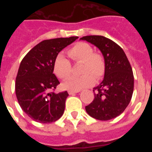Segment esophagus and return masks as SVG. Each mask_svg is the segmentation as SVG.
Here are the masks:
<instances>
[{
	"label": "esophagus",
	"instance_id": "1",
	"mask_svg": "<svg viewBox=\"0 0 152 152\" xmlns=\"http://www.w3.org/2000/svg\"><path fill=\"white\" fill-rule=\"evenodd\" d=\"M80 92V91H68V94H77V93Z\"/></svg>",
	"mask_w": 152,
	"mask_h": 152
}]
</instances>
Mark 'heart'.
<instances>
[{
    "mask_svg": "<svg viewBox=\"0 0 152 152\" xmlns=\"http://www.w3.org/2000/svg\"><path fill=\"white\" fill-rule=\"evenodd\" d=\"M69 55L75 61L83 62L80 76H72L64 83V88L79 91L93 85L95 78L100 79L105 73L104 58L99 53L94 52L91 45L86 42H78L69 50ZM54 72L61 79L66 78L72 72V64L62 53L57 56L54 62Z\"/></svg>",
    "mask_w": 152,
    "mask_h": 152,
    "instance_id": "1",
    "label": "heart"
}]
</instances>
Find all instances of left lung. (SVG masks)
Returning a JSON list of instances; mask_svg holds the SVG:
<instances>
[{
    "label": "left lung",
    "instance_id": "8db88e82",
    "mask_svg": "<svg viewBox=\"0 0 152 152\" xmlns=\"http://www.w3.org/2000/svg\"><path fill=\"white\" fill-rule=\"evenodd\" d=\"M100 49L106 68L102 82L94 88V99L86 106V112L99 120H110L119 116L129 105L134 89V76L130 63L121 47L102 36L80 39Z\"/></svg>",
    "mask_w": 152,
    "mask_h": 152
}]
</instances>
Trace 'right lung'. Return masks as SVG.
Instances as JSON below:
<instances>
[{"label": "right lung", "instance_id": "obj_1", "mask_svg": "<svg viewBox=\"0 0 152 152\" xmlns=\"http://www.w3.org/2000/svg\"><path fill=\"white\" fill-rule=\"evenodd\" d=\"M77 39L72 36L43 40L23 58L16 77V96L23 110L34 121L51 123L64 113L68 92H49L59 84L53 74L56 57Z\"/></svg>", "mask_w": 152, "mask_h": 152}]
</instances>
